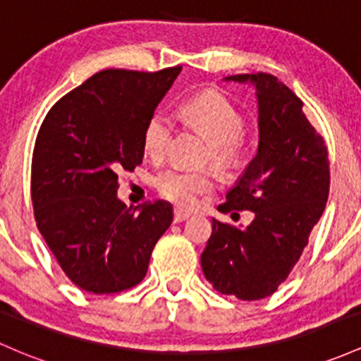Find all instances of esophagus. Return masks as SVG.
Returning a JSON list of instances; mask_svg holds the SVG:
<instances>
[{
  "label": "esophagus",
  "mask_w": 361,
  "mask_h": 361,
  "mask_svg": "<svg viewBox=\"0 0 361 361\" xmlns=\"http://www.w3.org/2000/svg\"><path fill=\"white\" fill-rule=\"evenodd\" d=\"M190 212L187 211H181V209H174V223H183L185 219H188Z\"/></svg>",
  "instance_id": "1"
}]
</instances>
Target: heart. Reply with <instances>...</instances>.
I'll list each match as a JSON object with an SVG mask.
<instances>
[{
  "instance_id": "obj_1",
  "label": "heart",
  "mask_w": 361,
  "mask_h": 361,
  "mask_svg": "<svg viewBox=\"0 0 361 361\" xmlns=\"http://www.w3.org/2000/svg\"><path fill=\"white\" fill-rule=\"evenodd\" d=\"M181 114L212 144V162L223 171L235 169L243 162L245 123L240 111L217 90H205L190 97L181 106ZM173 118L166 111H156L145 123L144 150L157 161L166 154L173 133ZM157 190L164 199L183 207H192L200 195L214 190V178L209 171H187L173 168L157 176Z\"/></svg>"
}]
</instances>
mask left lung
Here are the masks:
<instances>
[{
  "instance_id": "8db88e82",
  "label": "left lung",
  "mask_w": 361,
  "mask_h": 361,
  "mask_svg": "<svg viewBox=\"0 0 361 361\" xmlns=\"http://www.w3.org/2000/svg\"><path fill=\"white\" fill-rule=\"evenodd\" d=\"M224 80L255 85L259 149L217 209L255 217L247 228L212 219L200 264L214 290L252 302L271 296L300 260L326 209L331 173L324 138L291 89L269 73Z\"/></svg>"
}]
</instances>
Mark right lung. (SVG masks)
<instances>
[{
    "mask_svg": "<svg viewBox=\"0 0 361 361\" xmlns=\"http://www.w3.org/2000/svg\"><path fill=\"white\" fill-rule=\"evenodd\" d=\"M181 66L154 73L104 70L63 96L46 114L32 156L34 216L68 279L109 295L147 274L150 253L171 226L156 200L126 207L118 176L144 159V128Z\"/></svg>",
    "mask_w": 361,
    "mask_h": 361,
    "instance_id": "1",
    "label": "right lung"
}]
</instances>
